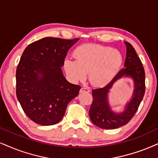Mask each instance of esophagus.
I'll return each instance as SVG.
<instances>
[{
  "mask_svg": "<svg viewBox=\"0 0 158 158\" xmlns=\"http://www.w3.org/2000/svg\"><path fill=\"white\" fill-rule=\"evenodd\" d=\"M83 92H87V93H89V89L88 88H86V87H81L80 89V93H83Z\"/></svg>",
  "mask_w": 158,
  "mask_h": 158,
  "instance_id": "1",
  "label": "esophagus"
}]
</instances>
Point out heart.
Masks as SVG:
<instances>
[{"mask_svg": "<svg viewBox=\"0 0 158 158\" xmlns=\"http://www.w3.org/2000/svg\"><path fill=\"white\" fill-rule=\"evenodd\" d=\"M76 60L66 59L64 69L73 81L88 79L95 87L110 83L118 73L123 63L122 54L112 47L100 44L81 45L73 53Z\"/></svg>", "mask_w": 158, "mask_h": 158, "instance_id": "heart-1", "label": "heart"}]
</instances>
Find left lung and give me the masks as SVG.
<instances>
[{
	"mask_svg": "<svg viewBox=\"0 0 158 158\" xmlns=\"http://www.w3.org/2000/svg\"><path fill=\"white\" fill-rule=\"evenodd\" d=\"M127 47L125 68L121 69L110 83L102 88L93 89V102L89 111L94 125L103 129H116L127 124L139 109L145 93V72L134 48L125 41ZM131 77L135 81L132 98L121 113H115L107 102V93L114 83L123 77Z\"/></svg>",
	"mask_w": 158,
	"mask_h": 158,
	"instance_id": "1",
	"label": "left lung"
}]
</instances>
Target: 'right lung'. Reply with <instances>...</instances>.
Segmentation results:
<instances>
[{"mask_svg": "<svg viewBox=\"0 0 158 158\" xmlns=\"http://www.w3.org/2000/svg\"><path fill=\"white\" fill-rule=\"evenodd\" d=\"M79 39L47 37L24 50L16 71V93L24 112L34 123L52 125L65 114L81 86L69 82L61 67L69 49Z\"/></svg>", "mask_w": 158, "mask_h": 158, "instance_id": "right-lung-1", "label": "right lung"}]
</instances>
